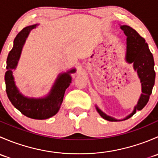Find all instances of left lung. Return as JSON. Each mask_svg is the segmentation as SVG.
Returning a JSON list of instances; mask_svg holds the SVG:
<instances>
[{"label": "left lung", "instance_id": "1", "mask_svg": "<svg viewBox=\"0 0 158 158\" xmlns=\"http://www.w3.org/2000/svg\"><path fill=\"white\" fill-rule=\"evenodd\" d=\"M127 37V54L126 60L129 63L134 64V69L138 73L141 79L142 86V94L133 112L125 119H128L135 114L136 110H141L147 105L150 95L152 93V89L154 85L155 71L154 66V62L152 53L148 48L145 40L139 35V33L127 25L121 26ZM100 115L106 120L110 122H117L113 118L108 116L96 107Z\"/></svg>", "mask_w": 158, "mask_h": 158}]
</instances>
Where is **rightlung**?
Returning <instances> with one entry per match:
<instances>
[{"mask_svg": "<svg viewBox=\"0 0 158 158\" xmlns=\"http://www.w3.org/2000/svg\"><path fill=\"white\" fill-rule=\"evenodd\" d=\"M36 26V24L26 27L16 36L14 41V47L9 52L7 59V72L5 73L4 79L7 97L13 106L27 117L42 120L52 117L59 111L63 102L66 89L69 86V83L71 82L69 73H75L76 69H72L67 73L61 75L56 81L50 94L47 98L41 99L28 98L23 97L19 92L14 84L12 69H15L17 66L27 36L30 30L34 29Z\"/></svg>", "mask_w": 158, "mask_h": 158, "instance_id": "1", "label": "right lung"}]
</instances>
